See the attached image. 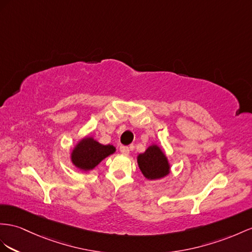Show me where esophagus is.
Returning a JSON list of instances; mask_svg holds the SVG:
<instances>
[{
    "instance_id": "obj_1",
    "label": "esophagus",
    "mask_w": 252,
    "mask_h": 252,
    "mask_svg": "<svg viewBox=\"0 0 252 252\" xmlns=\"http://www.w3.org/2000/svg\"><path fill=\"white\" fill-rule=\"evenodd\" d=\"M120 152L122 153V154H125V156H127V154H130V149H128L127 147H126V146H120Z\"/></svg>"
}]
</instances>
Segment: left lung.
<instances>
[{
  "label": "left lung",
  "mask_w": 252,
  "mask_h": 252,
  "mask_svg": "<svg viewBox=\"0 0 252 252\" xmlns=\"http://www.w3.org/2000/svg\"><path fill=\"white\" fill-rule=\"evenodd\" d=\"M137 164L147 180L163 179L168 176L171 170L168 158L157 144L150 145L144 153L138 154Z\"/></svg>",
  "instance_id": "1"
}]
</instances>
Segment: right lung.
<instances>
[{
	"label": "right lung",
	"mask_w": 252,
	"mask_h": 252,
	"mask_svg": "<svg viewBox=\"0 0 252 252\" xmlns=\"http://www.w3.org/2000/svg\"><path fill=\"white\" fill-rule=\"evenodd\" d=\"M115 152L116 148L113 145H102L93 136H85L72 148L70 160L75 168L82 171H90Z\"/></svg>",
	"instance_id": "obj_1"
}]
</instances>
